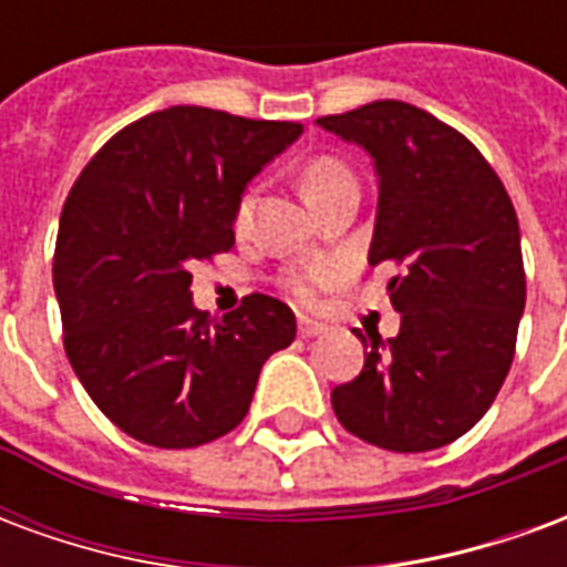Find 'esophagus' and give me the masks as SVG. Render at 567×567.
Returning <instances> with one entry per match:
<instances>
[{
    "label": "esophagus",
    "instance_id": "esophagus-1",
    "mask_svg": "<svg viewBox=\"0 0 567 567\" xmlns=\"http://www.w3.org/2000/svg\"><path fill=\"white\" fill-rule=\"evenodd\" d=\"M297 331H300V337H319V333L328 331V324H321L319 319H309V316H300L297 319Z\"/></svg>",
    "mask_w": 567,
    "mask_h": 567
}]
</instances>
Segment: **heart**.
Instances as JSON below:
<instances>
[{
	"label": "heart",
	"instance_id": "obj_1",
	"mask_svg": "<svg viewBox=\"0 0 567 567\" xmlns=\"http://www.w3.org/2000/svg\"><path fill=\"white\" fill-rule=\"evenodd\" d=\"M343 178H352L343 163L328 161V157H324V161H312L307 166V173H303V194H316L321 187L337 185V182H343ZM248 206H251V197L243 199L239 218H246ZM337 276H340V267H337V264H312V267H307L300 276L291 279V291H295L297 297H309L316 285L333 282Z\"/></svg>",
	"mask_w": 567,
	"mask_h": 567
}]
</instances>
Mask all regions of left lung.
<instances>
[{
    "mask_svg": "<svg viewBox=\"0 0 567 567\" xmlns=\"http://www.w3.org/2000/svg\"><path fill=\"white\" fill-rule=\"evenodd\" d=\"M316 124L368 151L380 194L368 260L404 267L385 288L401 331L368 333L333 413L382 450H440L483 419L511 370L525 309L513 203L486 157L416 105L377 100Z\"/></svg>",
    "mask_w": 567,
    "mask_h": 567,
    "instance_id": "left-lung-1",
    "label": "left lung"
}]
</instances>
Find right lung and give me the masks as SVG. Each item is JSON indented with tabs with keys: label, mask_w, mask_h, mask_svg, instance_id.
<instances>
[{
	"label": "right lung",
	"mask_w": 567,
	"mask_h": 567,
	"mask_svg": "<svg viewBox=\"0 0 567 567\" xmlns=\"http://www.w3.org/2000/svg\"><path fill=\"white\" fill-rule=\"evenodd\" d=\"M291 121L173 105L96 151L69 194L54 255L66 355L124 434L187 450L234 431L264 361L295 343L288 303L248 295L212 319L190 267L234 246L248 182L300 140Z\"/></svg>",
	"instance_id": "obj_1"
}]
</instances>
